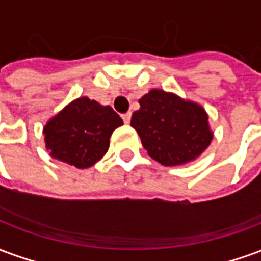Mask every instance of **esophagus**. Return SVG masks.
I'll use <instances>...</instances> for the list:
<instances>
[{
  "mask_svg": "<svg viewBox=\"0 0 261 261\" xmlns=\"http://www.w3.org/2000/svg\"><path fill=\"white\" fill-rule=\"evenodd\" d=\"M123 120H124V123H127V124L130 123V120H131V113H130V112H128V113L123 114Z\"/></svg>",
  "mask_w": 261,
  "mask_h": 261,
  "instance_id": "esophagus-1",
  "label": "esophagus"
}]
</instances>
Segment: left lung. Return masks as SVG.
<instances>
[{
    "mask_svg": "<svg viewBox=\"0 0 261 261\" xmlns=\"http://www.w3.org/2000/svg\"><path fill=\"white\" fill-rule=\"evenodd\" d=\"M131 127L148 155L164 166L196 161L213 141L208 114L201 105L172 92L151 89L138 100Z\"/></svg>",
    "mask_w": 261,
    "mask_h": 261,
    "instance_id": "left-lung-1",
    "label": "left lung"
}]
</instances>
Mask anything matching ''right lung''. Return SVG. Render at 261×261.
Segmentation results:
<instances>
[{
	"mask_svg": "<svg viewBox=\"0 0 261 261\" xmlns=\"http://www.w3.org/2000/svg\"><path fill=\"white\" fill-rule=\"evenodd\" d=\"M123 120L110 106L82 96L68 103L43 127L50 156L86 169L105 156Z\"/></svg>",
	"mask_w": 261,
	"mask_h": 261,
	"instance_id": "obj_1",
	"label": "right lung"
}]
</instances>
